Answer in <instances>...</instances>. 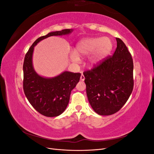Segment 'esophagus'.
<instances>
[{"label": "esophagus", "mask_w": 154, "mask_h": 154, "mask_svg": "<svg viewBox=\"0 0 154 154\" xmlns=\"http://www.w3.org/2000/svg\"><path fill=\"white\" fill-rule=\"evenodd\" d=\"M80 80H82V81H84L85 80V76H84V75H83V74H82V75L80 76Z\"/></svg>", "instance_id": "1"}]
</instances>
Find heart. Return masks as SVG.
Instances as JSON below:
<instances>
[{"instance_id":"b5f03b06","label":"heart","mask_w":154,"mask_h":154,"mask_svg":"<svg viewBox=\"0 0 154 154\" xmlns=\"http://www.w3.org/2000/svg\"><path fill=\"white\" fill-rule=\"evenodd\" d=\"M112 48L110 40L106 37L87 38L81 40L76 45L75 51L70 53V58L74 62L80 60L79 57L91 55L88 59L91 66L98 63L108 55Z\"/></svg>"}]
</instances>
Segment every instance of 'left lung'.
I'll use <instances>...</instances> for the list:
<instances>
[{
	"instance_id": "left-lung-1",
	"label": "left lung",
	"mask_w": 154,
	"mask_h": 154,
	"mask_svg": "<svg viewBox=\"0 0 154 154\" xmlns=\"http://www.w3.org/2000/svg\"><path fill=\"white\" fill-rule=\"evenodd\" d=\"M112 56L83 72L89 103L97 114L109 116L125 104L134 87L132 56L120 38Z\"/></svg>"
}]
</instances>
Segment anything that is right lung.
<instances>
[{
    "mask_svg": "<svg viewBox=\"0 0 154 154\" xmlns=\"http://www.w3.org/2000/svg\"><path fill=\"white\" fill-rule=\"evenodd\" d=\"M72 29H66L49 32L36 39L27 51L23 65L24 94L32 107L47 117H56L62 114L69 103L71 91L76 87L80 73L64 71L53 78L38 75L32 66V57L34 47L39 42L51 36L70 34Z\"/></svg>",
    "mask_w": 154,
    "mask_h": 154,
    "instance_id": "add662e5",
    "label": "right lung"
}]
</instances>
